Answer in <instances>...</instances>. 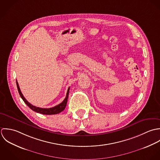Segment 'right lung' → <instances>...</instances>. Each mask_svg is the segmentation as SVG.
Segmentation results:
<instances>
[{"mask_svg": "<svg viewBox=\"0 0 160 160\" xmlns=\"http://www.w3.org/2000/svg\"><path fill=\"white\" fill-rule=\"evenodd\" d=\"M17 82V88H18V93L20 94V95L21 96V98H22V99L23 100V101L25 102V104L31 109H32V111L38 112V113H40L42 114H46V115H52V114H58L61 112H62V111H64L67 105V99H68V93H69V90H70V87L68 88L67 92V95H66V97L64 99V101L60 103L59 104L51 108H39V107H36L35 106H33L32 104H31L25 98V97L23 95V94L21 92V90L20 89L18 83Z\"/></svg>", "mask_w": 160, "mask_h": 160, "instance_id": "obj_1", "label": "right lung"}]
</instances>
